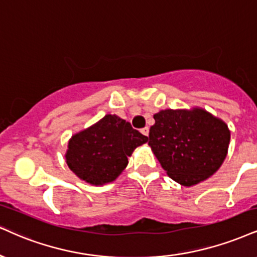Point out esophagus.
<instances>
[{
    "mask_svg": "<svg viewBox=\"0 0 257 257\" xmlns=\"http://www.w3.org/2000/svg\"><path fill=\"white\" fill-rule=\"evenodd\" d=\"M141 132H142V134H143L144 136H147V137H148V136H149V127H144V128H142V130H141Z\"/></svg>",
    "mask_w": 257,
    "mask_h": 257,
    "instance_id": "34e87169",
    "label": "esophagus"
}]
</instances>
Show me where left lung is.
I'll list each match as a JSON object with an SVG mask.
<instances>
[{"instance_id":"1","label":"left lung","mask_w":257,"mask_h":257,"mask_svg":"<svg viewBox=\"0 0 257 257\" xmlns=\"http://www.w3.org/2000/svg\"><path fill=\"white\" fill-rule=\"evenodd\" d=\"M149 145L168 175L191 187L219 169L227 155L230 130L202 108L164 109L154 115Z\"/></svg>"}]
</instances>
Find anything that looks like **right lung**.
I'll use <instances>...</instances> for the list:
<instances>
[{
  "mask_svg": "<svg viewBox=\"0 0 257 257\" xmlns=\"http://www.w3.org/2000/svg\"><path fill=\"white\" fill-rule=\"evenodd\" d=\"M148 142L147 136L115 114L75 134L68 143L65 160L76 176L90 185L114 181L127 166L135 149Z\"/></svg>",
  "mask_w": 257,
  "mask_h": 257,
  "instance_id": "add662e5",
  "label": "right lung"
}]
</instances>
